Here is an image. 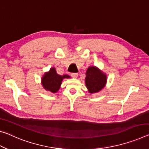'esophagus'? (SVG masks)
Returning <instances> with one entry per match:
<instances>
[{
    "instance_id": "1",
    "label": "esophagus",
    "mask_w": 149,
    "mask_h": 149,
    "mask_svg": "<svg viewBox=\"0 0 149 149\" xmlns=\"http://www.w3.org/2000/svg\"><path fill=\"white\" fill-rule=\"evenodd\" d=\"M71 76L74 77V78H77V76H78V74L77 73H72V74H71Z\"/></svg>"
}]
</instances>
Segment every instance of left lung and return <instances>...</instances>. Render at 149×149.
Returning <instances> with one entry per match:
<instances>
[{
	"label": "left lung",
	"mask_w": 149,
	"mask_h": 149,
	"mask_svg": "<svg viewBox=\"0 0 149 149\" xmlns=\"http://www.w3.org/2000/svg\"><path fill=\"white\" fill-rule=\"evenodd\" d=\"M107 75L96 66H89L86 73L85 83L89 93H95L104 88L107 84Z\"/></svg>",
	"instance_id": "1"
}]
</instances>
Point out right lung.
I'll return each mask as SVG.
<instances>
[{"label":"right lung","mask_w":149,"mask_h":149,"mask_svg":"<svg viewBox=\"0 0 149 149\" xmlns=\"http://www.w3.org/2000/svg\"><path fill=\"white\" fill-rule=\"evenodd\" d=\"M70 78L68 75H59L55 68H51L48 72L44 73L41 78V84L45 90L56 93L59 91L63 79Z\"/></svg>","instance_id":"add662e5"}]
</instances>
